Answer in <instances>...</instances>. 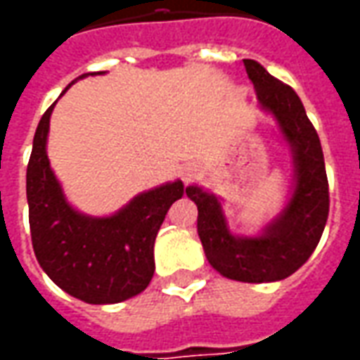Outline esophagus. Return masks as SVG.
I'll return each instance as SVG.
<instances>
[{
    "label": "esophagus",
    "instance_id": "esophagus-1",
    "mask_svg": "<svg viewBox=\"0 0 360 360\" xmlns=\"http://www.w3.org/2000/svg\"><path fill=\"white\" fill-rule=\"evenodd\" d=\"M196 177V165H183L181 167V179L185 181V183H188V181H193Z\"/></svg>",
    "mask_w": 360,
    "mask_h": 360
}]
</instances>
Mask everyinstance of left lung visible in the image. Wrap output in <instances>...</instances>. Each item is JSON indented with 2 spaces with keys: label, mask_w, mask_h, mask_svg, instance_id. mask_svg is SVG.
I'll return each mask as SVG.
<instances>
[{
  "label": "left lung",
  "mask_w": 360,
  "mask_h": 360,
  "mask_svg": "<svg viewBox=\"0 0 360 360\" xmlns=\"http://www.w3.org/2000/svg\"><path fill=\"white\" fill-rule=\"evenodd\" d=\"M243 63L257 90L258 105L276 119L291 152L293 187L289 198L260 233L235 235L219 196L198 185H188L187 196L198 208L196 229L212 268L235 281L268 283L289 278L314 252L328 221L330 195L320 139L301 98L255 59Z\"/></svg>",
  "instance_id": "left-lung-1"
}]
</instances>
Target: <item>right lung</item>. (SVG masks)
<instances>
[{"label": "right lung", "instance_id": "1", "mask_svg": "<svg viewBox=\"0 0 360 360\" xmlns=\"http://www.w3.org/2000/svg\"><path fill=\"white\" fill-rule=\"evenodd\" d=\"M53 105L38 123L27 167L28 221L38 264L75 299L89 304L127 301L148 287L160 226L187 188L175 179L136 195L110 216L79 212L67 200L46 152Z\"/></svg>", "mask_w": 360, "mask_h": 360}]
</instances>
